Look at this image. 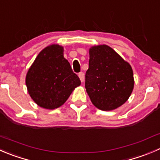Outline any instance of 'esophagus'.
<instances>
[{"mask_svg": "<svg viewBox=\"0 0 160 160\" xmlns=\"http://www.w3.org/2000/svg\"><path fill=\"white\" fill-rule=\"evenodd\" d=\"M78 76H79V77H80V81L83 82V80H84V73H83V72H79Z\"/></svg>", "mask_w": 160, "mask_h": 160, "instance_id": "esophagus-1", "label": "esophagus"}]
</instances>
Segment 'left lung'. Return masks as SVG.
Segmentation results:
<instances>
[{
  "instance_id": "8db88e82",
  "label": "left lung",
  "mask_w": 160,
  "mask_h": 160,
  "mask_svg": "<svg viewBox=\"0 0 160 160\" xmlns=\"http://www.w3.org/2000/svg\"><path fill=\"white\" fill-rule=\"evenodd\" d=\"M89 54L85 88L91 102L103 111L121 106L134 88L131 66L107 45L94 46Z\"/></svg>"
}]
</instances>
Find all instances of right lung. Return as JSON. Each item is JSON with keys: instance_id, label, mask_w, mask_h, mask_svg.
<instances>
[{"instance_id": "right-lung-1", "label": "right lung", "mask_w": 160, "mask_h": 160, "mask_svg": "<svg viewBox=\"0 0 160 160\" xmlns=\"http://www.w3.org/2000/svg\"><path fill=\"white\" fill-rule=\"evenodd\" d=\"M26 83L32 100L42 108L54 109L66 102L74 88L80 85L58 44L41 51L26 74Z\"/></svg>"}]
</instances>
